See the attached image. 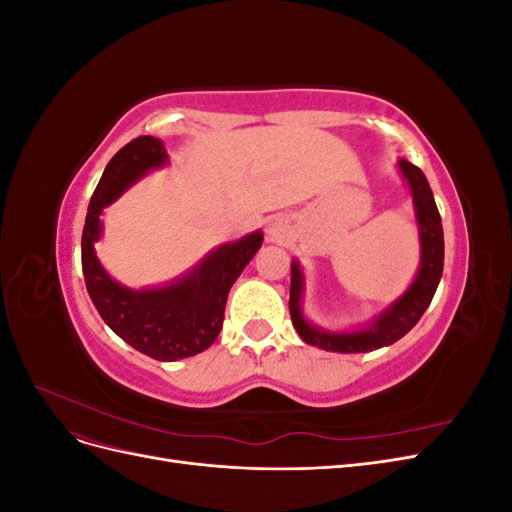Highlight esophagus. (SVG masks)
I'll use <instances>...</instances> for the list:
<instances>
[{"label": "esophagus", "mask_w": 512, "mask_h": 512, "mask_svg": "<svg viewBox=\"0 0 512 512\" xmlns=\"http://www.w3.org/2000/svg\"><path fill=\"white\" fill-rule=\"evenodd\" d=\"M286 237V228L282 222H271L267 228V239L269 241H282Z\"/></svg>", "instance_id": "1"}]
</instances>
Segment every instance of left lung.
<instances>
[{"instance_id":"obj_1","label":"left lung","mask_w":512,"mask_h":512,"mask_svg":"<svg viewBox=\"0 0 512 512\" xmlns=\"http://www.w3.org/2000/svg\"><path fill=\"white\" fill-rule=\"evenodd\" d=\"M399 168L410 183L416 220L421 226V269H418L416 280L406 290L404 297L395 301L391 309L371 324L367 331L356 333H324L318 331L312 324L305 322L301 314V290H303V277L297 262H292L290 273V318L294 329L301 335V339L309 346H316L329 352H369L382 346H391L397 339L404 337L414 324L421 320L425 309L429 307L433 294L440 284L442 269H444V232L440 211L433 200L429 183L423 175V170L414 166L408 160H399Z\"/></svg>"}]
</instances>
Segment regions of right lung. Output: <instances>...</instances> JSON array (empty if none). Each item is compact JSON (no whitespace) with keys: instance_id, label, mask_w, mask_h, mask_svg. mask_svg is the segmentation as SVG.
Listing matches in <instances>:
<instances>
[{"instance_id":"right-lung-1","label":"right lung","mask_w":512,"mask_h":512,"mask_svg":"<svg viewBox=\"0 0 512 512\" xmlns=\"http://www.w3.org/2000/svg\"><path fill=\"white\" fill-rule=\"evenodd\" d=\"M166 151L158 138L138 136L108 162L87 209L81 260L85 286L98 314L123 342L156 361H177L207 350L220 335L228 292L262 245V232L215 250L185 280L156 290H128L113 282L94 252L100 239V213L106 205L162 166Z\"/></svg>"}]
</instances>
